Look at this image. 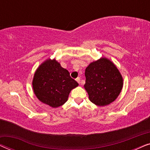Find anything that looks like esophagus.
Segmentation results:
<instances>
[{"label":"esophagus","instance_id":"esophagus-1","mask_svg":"<svg viewBox=\"0 0 150 150\" xmlns=\"http://www.w3.org/2000/svg\"><path fill=\"white\" fill-rule=\"evenodd\" d=\"M76 81L78 82V83H79V84H80V83H81V79H80V78H79V77H78V78H77V79H76Z\"/></svg>","mask_w":150,"mask_h":150}]
</instances>
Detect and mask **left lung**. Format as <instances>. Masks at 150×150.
<instances>
[{
	"label": "left lung",
	"instance_id": "8db88e82",
	"mask_svg": "<svg viewBox=\"0 0 150 150\" xmlns=\"http://www.w3.org/2000/svg\"><path fill=\"white\" fill-rule=\"evenodd\" d=\"M84 87L90 101L96 105H108L115 100L123 87V78L112 61L100 59L88 65L85 69Z\"/></svg>",
	"mask_w": 150,
	"mask_h": 150
}]
</instances>
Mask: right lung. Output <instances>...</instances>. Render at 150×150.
I'll return each instance as SVG.
<instances>
[{"instance_id": "obj_1", "label": "right lung", "mask_w": 150, "mask_h": 150, "mask_svg": "<svg viewBox=\"0 0 150 150\" xmlns=\"http://www.w3.org/2000/svg\"><path fill=\"white\" fill-rule=\"evenodd\" d=\"M79 83L71 79L69 71L55 59H48L35 71L33 88L36 97L51 107H59L68 99L71 90Z\"/></svg>"}]
</instances>
